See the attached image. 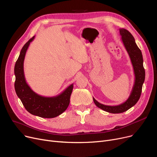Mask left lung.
I'll return each instance as SVG.
<instances>
[{"instance_id": "obj_1", "label": "left lung", "mask_w": 157, "mask_h": 157, "mask_svg": "<svg viewBox=\"0 0 157 157\" xmlns=\"http://www.w3.org/2000/svg\"><path fill=\"white\" fill-rule=\"evenodd\" d=\"M121 40L127 51L133 66L135 81L129 98L126 101L116 106L105 105L99 103L93 98L95 105L98 108L113 114L122 113L134 106L140 98L142 88L145 80V70L143 66V58L140 50L137 47L132 34L126 29H119Z\"/></svg>"}]
</instances>
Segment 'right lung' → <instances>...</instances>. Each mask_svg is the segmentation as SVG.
<instances>
[{
  "label": "right lung",
  "mask_w": 157,
  "mask_h": 157,
  "mask_svg": "<svg viewBox=\"0 0 157 157\" xmlns=\"http://www.w3.org/2000/svg\"><path fill=\"white\" fill-rule=\"evenodd\" d=\"M34 37L33 36L24 44L15 63L14 70L16 78L14 89L18 97L29 113L41 117L53 118L61 114L68 108L73 84L61 94L52 97L39 95L29 86L25 78L24 62L27 50Z\"/></svg>",
  "instance_id": "add662e5"
}]
</instances>
